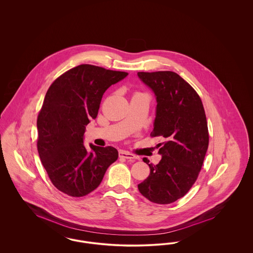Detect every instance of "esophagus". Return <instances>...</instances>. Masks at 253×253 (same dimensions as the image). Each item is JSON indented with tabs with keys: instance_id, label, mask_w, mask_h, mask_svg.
I'll return each mask as SVG.
<instances>
[{
	"instance_id": "1",
	"label": "esophagus",
	"mask_w": 253,
	"mask_h": 253,
	"mask_svg": "<svg viewBox=\"0 0 253 253\" xmlns=\"http://www.w3.org/2000/svg\"><path fill=\"white\" fill-rule=\"evenodd\" d=\"M120 157H121V158H126L128 160H134V159L137 158L134 155H132V154L129 153V152H126V151H121L120 152Z\"/></svg>"
}]
</instances>
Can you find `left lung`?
Wrapping results in <instances>:
<instances>
[{
    "label": "left lung",
    "instance_id": "left-lung-1",
    "mask_svg": "<svg viewBox=\"0 0 253 253\" xmlns=\"http://www.w3.org/2000/svg\"><path fill=\"white\" fill-rule=\"evenodd\" d=\"M157 96V115L151 136H162V156L149 164L150 174L138 191L151 202L170 204L188 193L198 177L209 147V130L202 100L180 76L171 71L138 72Z\"/></svg>",
    "mask_w": 253,
    "mask_h": 253
}]
</instances>
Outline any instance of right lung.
<instances>
[{"label":"right lung","instance_id":"obj_1","mask_svg":"<svg viewBox=\"0 0 253 253\" xmlns=\"http://www.w3.org/2000/svg\"><path fill=\"white\" fill-rule=\"evenodd\" d=\"M128 73L81 64L50 85L38 115L37 147L52 184L72 197L99 186L119 152L116 148L84 145L85 126L96 119L104 92Z\"/></svg>","mask_w":253,"mask_h":253}]
</instances>
